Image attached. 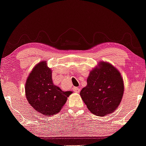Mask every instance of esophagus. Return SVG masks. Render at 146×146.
<instances>
[{
	"label": "esophagus",
	"mask_w": 146,
	"mask_h": 146,
	"mask_svg": "<svg viewBox=\"0 0 146 146\" xmlns=\"http://www.w3.org/2000/svg\"><path fill=\"white\" fill-rule=\"evenodd\" d=\"M73 90H74V92L76 93H79L80 91V89L79 88H77V87H74Z\"/></svg>",
	"instance_id": "obj_1"
}]
</instances>
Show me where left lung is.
I'll return each instance as SVG.
<instances>
[{
    "instance_id": "8db88e82",
    "label": "left lung",
    "mask_w": 146,
    "mask_h": 146,
    "mask_svg": "<svg viewBox=\"0 0 146 146\" xmlns=\"http://www.w3.org/2000/svg\"><path fill=\"white\" fill-rule=\"evenodd\" d=\"M121 73L110 63L100 61L90 71L87 85L80 92L81 98L92 114L104 117L117 110L124 94Z\"/></svg>"
}]
</instances>
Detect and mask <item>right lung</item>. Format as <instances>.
Returning <instances> with one entry per match:
<instances>
[{"instance_id": "add662e5", "label": "right lung", "mask_w": 146, "mask_h": 146, "mask_svg": "<svg viewBox=\"0 0 146 146\" xmlns=\"http://www.w3.org/2000/svg\"><path fill=\"white\" fill-rule=\"evenodd\" d=\"M52 71L46 60L41 61L33 68L25 85L27 100L40 113L52 116L60 111L72 91H62L52 80Z\"/></svg>"}]
</instances>
